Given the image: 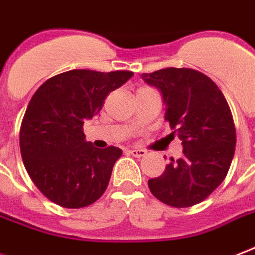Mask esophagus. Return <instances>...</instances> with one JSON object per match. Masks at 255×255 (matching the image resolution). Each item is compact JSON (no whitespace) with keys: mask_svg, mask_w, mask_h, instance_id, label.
<instances>
[{"mask_svg":"<svg viewBox=\"0 0 255 255\" xmlns=\"http://www.w3.org/2000/svg\"><path fill=\"white\" fill-rule=\"evenodd\" d=\"M128 152L131 153L132 156H135V158H143V156H145L147 151H144V149L131 148V149H128Z\"/></svg>","mask_w":255,"mask_h":255,"instance_id":"1","label":"esophagus"}]
</instances>
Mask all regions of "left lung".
<instances>
[{
    "mask_svg": "<svg viewBox=\"0 0 255 255\" xmlns=\"http://www.w3.org/2000/svg\"><path fill=\"white\" fill-rule=\"evenodd\" d=\"M143 79L162 92L164 119L183 145V156L171 159L160 176L149 179V190L178 209L201 203L226 178L234 156L230 107L218 85L191 68H166L143 73Z\"/></svg>",
    "mask_w": 255,
    "mask_h": 255,
    "instance_id": "left-lung-1",
    "label": "left lung"
}]
</instances>
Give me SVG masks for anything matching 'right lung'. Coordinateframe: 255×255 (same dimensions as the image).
Segmentation results:
<instances>
[{
  "label": "right lung",
  "mask_w": 255,
  "mask_h": 255,
  "mask_svg": "<svg viewBox=\"0 0 255 255\" xmlns=\"http://www.w3.org/2000/svg\"><path fill=\"white\" fill-rule=\"evenodd\" d=\"M132 76L131 71L72 69L34 92L21 123L19 149L30 179L49 201L81 209L104 194L122 149L95 148L85 141L83 124Z\"/></svg>",
  "instance_id": "right-lung-1"
}]
</instances>
